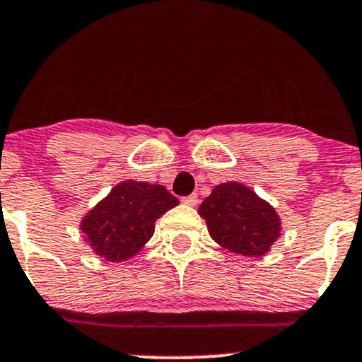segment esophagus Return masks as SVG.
Instances as JSON below:
<instances>
[{"mask_svg": "<svg viewBox=\"0 0 362 362\" xmlns=\"http://www.w3.org/2000/svg\"><path fill=\"white\" fill-rule=\"evenodd\" d=\"M182 202H184L185 206H197V202H199L197 194H190V195H187V197H182Z\"/></svg>", "mask_w": 362, "mask_h": 362, "instance_id": "1", "label": "esophagus"}]
</instances>
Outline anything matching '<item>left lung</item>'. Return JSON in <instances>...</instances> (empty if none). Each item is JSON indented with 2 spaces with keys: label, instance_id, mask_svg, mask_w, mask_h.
I'll use <instances>...</instances> for the list:
<instances>
[{
  "label": "left lung",
  "instance_id": "1",
  "mask_svg": "<svg viewBox=\"0 0 362 362\" xmlns=\"http://www.w3.org/2000/svg\"><path fill=\"white\" fill-rule=\"evenodd\" d=\"M197 213L216 243L245 257L265 255L281 236L276 209L240 182L216 185Z\"/></svg>",
  "mask_w": 362,
  "mask_h": 362
}]
</instances>
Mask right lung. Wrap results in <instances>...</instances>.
Returning a JSON list of instances; mask_svg holds the SVG:
<instances>
[{
	"instance_id": "obj_1",
	"label": "right lung",
	"mask_w": 362,
	"mask_h": 362,
	"mask_svg": "<svg viewBox=\"0 0 362 362\" xmlns=\"http://www.w3.org/2000/svg\"><path fill=\"white\" fill-rule=\"evenodd\" d=\"M178 199L163 185L126 180L83 216L80 230L93 253L109 262L134 257L155 233V223Z\"/></svg>"
}]
</instances>
